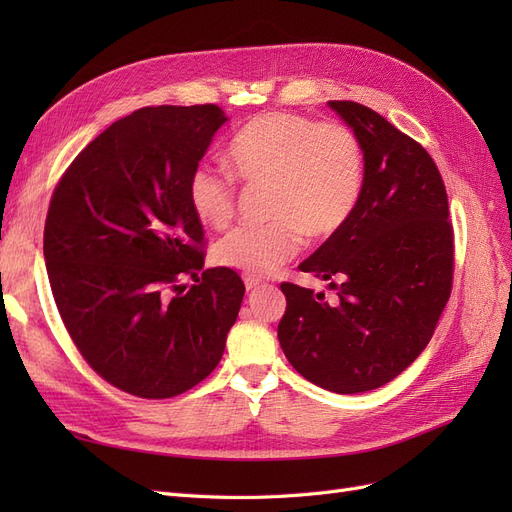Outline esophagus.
Instances as JSON below:
<instances>
[{
  "mask_svg": "<svg viewBox=\"0 0 512 512\" xmlns=\"http://www.w3.org/2000/svg\"><path fill=\"white\" fill-rule=\"evenodd\" d=\"M260 284H262V282H260V280H256V277H245V290H247V292L256 290Z\"/></svg>",
  "mask_w": 512,
  "mask_h": 512,
  "instance_id": "1",
  "label": "esophagus"
}]
</instances>
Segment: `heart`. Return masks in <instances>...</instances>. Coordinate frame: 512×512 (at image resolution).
<instances>
[{"label": "heart", "instance_id": "b5f03b06", "mask_svg": "<svg viewBox=\"0 0 512 512\" xmlns=\"http://www.w3.org/2000/svg\"><path fill=\"white\" fill-rule=\"evenodd\" d=\"M232 173L269 185L265 226H241L215 243L220 267L265 277L301 247V235L324 239L344 226L363 188V151L342 123H316L294 113L247 121L226 151ZM188 198L196 218L222 228L235 213V185L207 164L192 170Z\"/></svg>", "mask_w": 512, "mask_h": 512}]
</instances>
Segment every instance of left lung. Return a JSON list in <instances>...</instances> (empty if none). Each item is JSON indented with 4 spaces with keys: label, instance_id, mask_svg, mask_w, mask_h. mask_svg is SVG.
I'll return each instance as SVG.
<instances>
[{
    "label": "left lung",
    "instance_id": "8db88e82",
    "mask_svg": "<svg viewBox=\"0 0 512 512\" xmlns=\"http://www.w3.org/2000/svg\"><path fill=\"white\" fill-rule=\"evenodd\" d=\"M361 143L363 188L344 226L299 269L337 290L282 284L290 365L339 395L374 391L425 350L453 286V226L429 153L359 102H329Z\"/></svg>",
    "mask_w": 512,
    "mask_h": 512
}]
</instances>
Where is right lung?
I'll return each mask as SVG.
<instances>
[{"mask_svg":"<svg viewBox=\"0 0 512 512\" xmlns=\"http://www.w3.org/2000/svg\"><path fill=\"white\" fill-rule=\"evenodd\" d=\"M228 117L220 106H145L94 138L57 183L44 260L83 359L117 389L175 397L218 367L245 286L203 269L192 170ZM183 276L197 284L185 291Z\"/></svg>","mask_w":512,"mask_h":512,"instance_id":"right-lung-1","label":"right lung"}]
</instances>
